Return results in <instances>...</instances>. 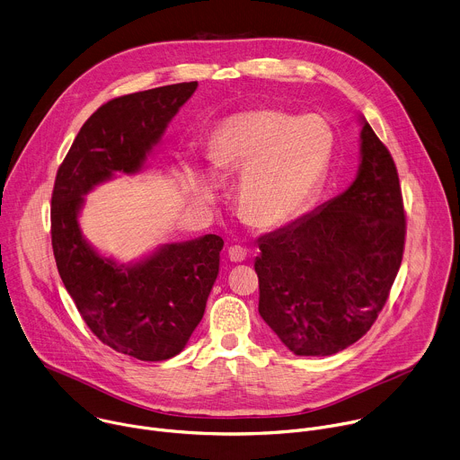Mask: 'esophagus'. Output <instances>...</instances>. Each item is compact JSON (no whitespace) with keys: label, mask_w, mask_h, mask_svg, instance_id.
Masks as SVG:
<instances>
[{"label":"esophagus","mask_w":460,"mask_h":460,"mask_svg":"<svg viewBox=\"0 0 460 460\" xmlns=\"http://www.w3.org/2000/svg\"><path fill=\"white\" fill-rule=\"evenodd\" d=\"M246 255H248V250L241 244H234L228 248V259L232 262H243L246 259Z\"/></svg>","instance_id":"esophagus-1"}]
</instances>
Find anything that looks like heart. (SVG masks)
<instances>
[{"label": "heart", "instance_id": "obj_1", "mask_svg": "<svg viewBox=\"0 0 460 460\" xmlns=\"http://www.w3.org/2000/svg\"><path fill=\"white\" fill-rule=\"evenodd\" d=\"M323 129L329 134L326 149ZM208 152L216 168L243 173L237 198L243 217L255 226L275 228L297 219L312 201L332 159V132L315 116L244 112L216 130ZM190 179L210 192L207 179L198 173Z\"/></svg>", "mask_w": 460, "mask_h": 460}]
</instances>
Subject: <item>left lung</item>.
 Masks as SVG:
<instances>
[{"instance_id": "8db88e82", "label": "left lung", "mask_w": 460, "mask_h": 460, "mask_svg": "<svg viewBox=\"0 0 460 460\" xmlns=\"http://www.w3.org/2000/svg\"><path fill=\"white\" fill-rule=\"evenodd\" d=\"M406 216L390 150L362 119L355 181L257 239L259 314L296 355H333L372 328L401 268Z\"/></svg>"}]
</instances>
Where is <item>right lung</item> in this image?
Returning <instances> with one entry per match:
<instances>
[{"label":"right lung","mask_w":460,"mask_h":460,"mask_svg":"<svg viewBox=\"0 0 460 460\" xmlns=\"http://www.w3.org/2000/svg\"><path fill=\"white\" fill-rule=\"evenodd\" d=\"M196 88L198 81L166 84L102 105L81 127L54 182L50 234L61 281L90 332L139 360H166L185 348L203 319L225 241L208 234L118 264L84 241L77 216L83 196L100 182L143 168Z\"/></svg>","instance_id":"obj_1"}]
</instances>
